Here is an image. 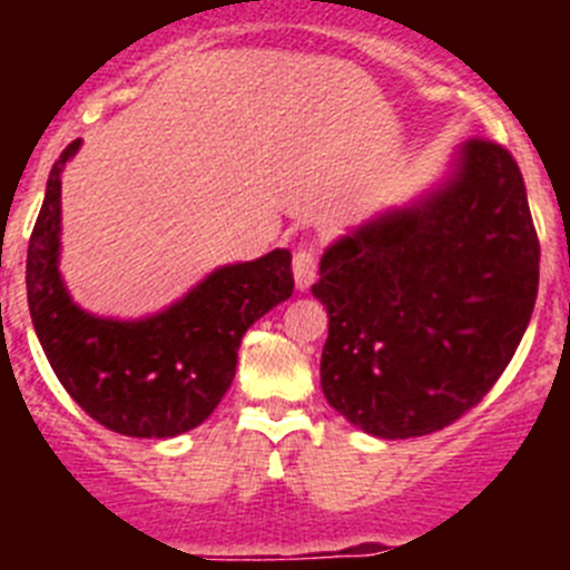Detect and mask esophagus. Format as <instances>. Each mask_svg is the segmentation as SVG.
<instances>
[{"instance_id":"obj_1","label":"esophagus","mask_w":570,"mask_h":570,"mask_svg":"<svg viewBox=\"0 0 570 570\" xmlns=\"http://www.w3.org/2000/svg\"><path fill=\"white\" fill-rule=\"evenodd\" d=\"M294 279H296V288L305 291L314 285L316 279V250L308 248V245H302L296 248L294 254Z\"/></svg>"}]
</instances>
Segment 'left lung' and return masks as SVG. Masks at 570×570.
Wrapping results in <instances>:
<instances>
[{"label":"left lung","mask_w":570,"mask_h":570,"mask_svg":"<svg viewBox=\"0 0 570 570\" xmlns=\"http://www.w3.org/2000/svg\"><path fill=\"white\" fill-rule=\"evenodd\" d=\"M537 288L540 239L520 165L471 139L440 188L322 254L311 291L331 320L325 400L380 440L442 431L502 376Z\"/></svg>","instance_id":"left-lung-1"}]
</instances>
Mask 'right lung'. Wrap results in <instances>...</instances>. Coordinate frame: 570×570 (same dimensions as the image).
Returning a JSON list of instances; mask_svg holds the SVG:
<instances>
[{"mask_svg":"<svg viewBox=\"0 0 570 570\" xmlns=\"http://www.w3.org/2000/svg\"><path fill=\"white\" fill-rule=\"evenodd\" d=\"M77 150L79 139L50 168L30 234V320L53 374L90 420L142 440L179 436L208 420L230 387L245 331L294 294L291 254L276 248L254 262L216 268L148 320L88 314L59 276L62 168Z\"/></svg>","mask_w":570,"mask_h":570,"instance_id":"right-lung-1","label":"right lung"}]
</instances>
